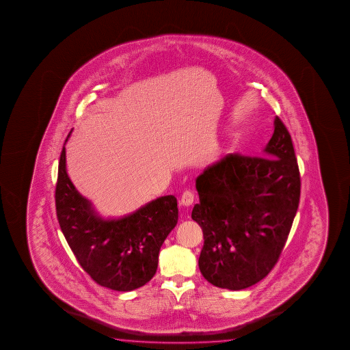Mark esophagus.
<instances>
[{
  "label": "esophagus",
  "instance_id": "34e87169",
  "mask_svg": "<svg viewBox=\"0 0 350 350\" xmlns=\"http://www.w3.org/2000/svg\"><path fill=\"white\" fill-rule=\"evenodd\" d=\"M193 202H195V193L192 191H185L183 196H181L180 204L184 206V207H190Z\"/></svg>",
  "mask_w": 350,
  "mask_h": 350
}]
</instances>
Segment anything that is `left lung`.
Returning <instances> with one entry per match:
<instances>
[{
  "label": "left lung",
  "mask_w": 350,
  "mask_h": 350,
  "mask_svg": "<svg viewBox=\"0 0 350 350\" xmlns=\"http://www.w3.org/2000/svg\"><path fill=\"white\" fill-rule=\"evenodd\" d=\"M291 135L278 116L263 157L226 154L196 178L192 219L203 231L198 260L211 284L241 291L278 262L300 201Z\"/></svg>",
  "instance_id": "left-lung-1"
}]
</instances>
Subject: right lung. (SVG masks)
Wrapping results in <instances>:
<instances>
[{
  "mask_svg": "<svg viewBox=\"0 0 350 350\" xmlns=\"http://www.w3.org/2000/svg\"><path fill=\"white\" fill-rule=\"evenodd\" d=\"M55 202L66 241L98 284L131 291L154 277L160 247L178 223V201L174 196L159 197L119 219H104L68 178L64 146Z\"/></svg>",
  "mask_w": 350,
  "mask_h": 350,
  "instance_id": "add662e5",
  "label": "right lung"
}]
</instances>
